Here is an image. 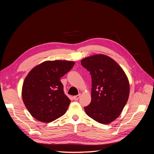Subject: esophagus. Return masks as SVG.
<instances>
[{
	"mask_svg": "<svg viewBox=\"0 0 154 154\" xmlns=\"http://www.w3.org/2000/svg\"><path fill=\"white\" fill-rule=\"evenodd\" d=\"M80 94H78V95H76V96H74L73 97V99H74V100L77 101V100H79V98H80Z\"/></svg>",
	"mask_w": 154,
	"mask_h": 154,
	"instance_id": "34e87169",
	"label": "esophagus"
}]
</instances>
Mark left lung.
Returning a JSON list of instances; mask_svg holds the SVG:
<instances>
[{
  "label": "left lung",
  "mask_w": 154,
  "mask_h": 154,
  "mask_svg": "<svg viewBox=\"0 0 154 154\" xmlns=\"http://www.w3.org/2000/svg\"><path fill=\"white\" fill-rule=\"evenodd\" d=\"M82 66L90 72L91 102L84 107L86 114L101 124L112 122L120 115L129 96V82L123 70L104 54L83 59Z\"/></svg>",
  "instance_id": "1"
}]
</instances>
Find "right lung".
<instances>
[{"instance_id": "add662e5", "label": "right lung", "mask_w": 154, "mask_h": 154, "mask_svg": "<svg viewBox=\"0 0 154 154\" xmlns=\"http://www.w3.org/2000/svg\"><path fill=\"white\" fill-rule=\"evenodd\" d=\"M74 62L46 61L32 69L23 83L24 103L32 117L49 123L61 117L71 103L65 95L60 78L71 70Z\"/></svg>"}]
</instances>
